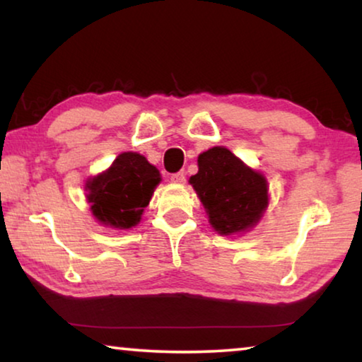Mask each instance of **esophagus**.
Segmentation results:
<instances>
[{
	"label": "esophagus",
	"instance_id": "obj_1",
	"mask_svg": "<svg viewBox=\"0 0 362 362\" xmlns=\"http://www.w3.org/2000/svg\"><path fill=\"white\" fill-rule=\"evenodd\" d=\"M170 180H173L174 183H185V180H187L185 173H183V170H180V173L173 174V175H170Z\"/></svg>",
	"mask_w": 362,
	"mask_h": 362
}]
</instances>
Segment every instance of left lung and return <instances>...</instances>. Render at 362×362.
<instances>
[{"label": "left lung", "instance_id": "obj_1", "mask_svg": "<svg viewBox=\"0 0 362 362\" xmlns=\"http://www.w3.org/2000/svg\"><path fill=\"white\" fill-rule=\"evenodd\" d=\"M198 168L189 183L216 231L225 236L235 235L259 222L268 204L265 177L249 169L223 146L201 153Z\"/></svg>", "mask_w": 362, "mask_h": 362}]
</instances>
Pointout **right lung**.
I'll list each match as a JSON object with an SVG mask.
<instances>
[{"label":"right lung","instance_id":"1","mask_svg":"<svg viewBox=\"0 0 362 362\" xmlns=\"http://www.w3.org/2000/svg\"><path fill=\"white\" fill-rule=\"evenodd\" d=\"M161 182L159 170L139 153H121L112 166L88 182L94 217L107 226L126 230L140 222L151 194Z\"/></svg>","mask_w":362,"mask_h":362}]
</instances>
